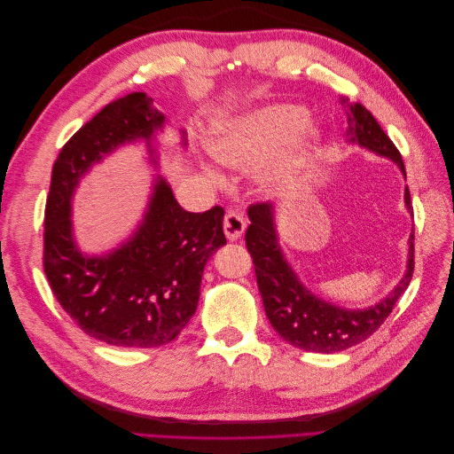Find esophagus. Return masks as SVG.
Listing matches in <instances>:
<instances>
[{"label": "esophagus", "instance_id": "esophagus-1", "mask_svg": "<svg viewBox=\"0 0 454 454\" xmlns=\"http://www.w3.org/2000/svg\"><path fill=\"white\" fill-rule=\"evenodd\" d=\"M246 231L244 215L237 210H227L223 217V232L229 240H239Z\"/></svg>", "mask_w": 454, "mask_h": 454}]
</instances>
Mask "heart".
Instances as JSON below:
<instances>
[{"label":"heart","instance_id":"1","mask_svg":"<svg viewBox=\"0 0 454 454\" xmlns=\"http://www.w3.org/2000/svg\"><path fill=\"white\" fill-rule=\"evenodd\" d=\"M324 140L322 127L294 104H272L222 121L208 136L212 157L232 170L254 167L257 185L270 195L290 191Z\"/></svg>","mask_w":454,"mask_h":454}]
</instances>
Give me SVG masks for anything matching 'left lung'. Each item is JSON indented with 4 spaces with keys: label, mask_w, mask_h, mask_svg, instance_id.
<instances>
[{
    "label": "left lung",
    "mask_w": 454,
    "mask_h": 454,
    "mask_svg": "<svg viewBox=\"0 0 454 454\" xmlns=\"http://www.w3.org/2000/svg\"><path fill=\"white\" fill-rule=\"evenodd\" d=\"M347 107L348 144L364 147L379 157L390 159L405 177L400 151L384 134L377 119L362 104H347ZM403 199L407 212L413 215L407 187ZM248 217L250 227L246 231V246L254 257L257 286L267 318L274 332L295 348L332 354L358 345L369 335H373L380 324L388 318L395 301L403 295L411 277H413L415 235L411 232L407 242V269L394 290L379 303L365 309L339 307L332 301L312 294L301 282L294 267L287 263L277 231V208L272 202L250 206Z\"/></svg>",
    "instance_id": "1"
}]
</instances>
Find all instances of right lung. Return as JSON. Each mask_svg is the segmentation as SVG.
I'll list each match as a JSON object with an SVG mask.
<instances>
[{"label":"right lung","mask_w":454,"mask_h":454,"mask_svg":"<svg viewBox=\"0 0 454 454\" xmlns=\"http://www.w3.org/2000/svg\"><path fill=\"white\" fill-rule=\"evenodd\" d=\"M167 117L145 92L107 104L67 142L52 167L45 208L43 265L52 294L83 332L112 347L155 348L174 340L195 314L202 272L227 244L223 208L193 214L153 177L140 223L115 248L85 254L75 240L74 195L81 180L122 145L142 142L159 168L157 134ZM180 130V145H187Z\"/></svg>","instance_id":"obj_1"}]
</instances>
